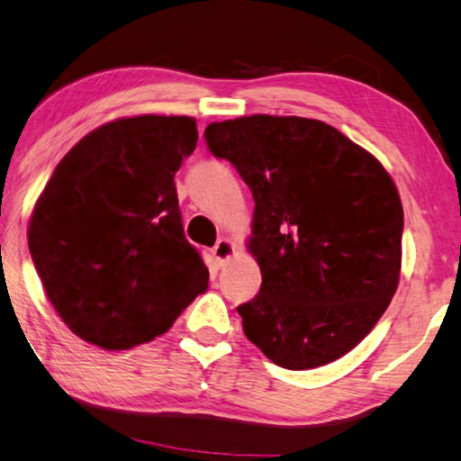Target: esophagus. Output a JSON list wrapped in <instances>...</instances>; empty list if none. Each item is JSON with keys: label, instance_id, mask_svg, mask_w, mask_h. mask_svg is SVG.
Returning a JSON list of instances; mask_svg holds the SVG:
<instances>
[{"label": "esophagus", "instance_id": "esophagus-1", "mask_svg": "<svg viewBox=\"0 0 461 461\" xmlns=\"http://www.w3.org/2000/svg\"><path fill=\"white\" fill-rule=\"evenodd\" d=\"M235 251H237V247L230 239H221L214 245V249H212V255H214L218 266H224L226 261H229L232 255H235Z\"/></svg>", "mask_w": 461, "mask_h": 461}]
</instances>
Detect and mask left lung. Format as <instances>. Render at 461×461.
<instances>
[{
    "label": "left lung",
    "instance_id": "obj_1",
    "mask_svg": "<svg viewBox=\"0 0 461 461\" xmlns=\"http://www.w3.org/2000/svg\"><path fill=\"white\" fill-rule=\"evenodd\" d=\"M203 136L255 202L247 249L261 288L237 307L245 336L290 371L344 357L400 282L403 210L392 176L317 119L239 117L210 123Z\"/></svg>",
    "mask_w": 461,
    "mask_h": 461
}]
</instances>
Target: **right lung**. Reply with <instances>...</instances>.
<instances>
[{"instance_id":"1","label":"right lung","mask_w":461,"mask_h":461,"mask_svg":"<svg viewBox=\"0 0 461 461\" xmlns=\"http://www.w3.org/2000/svg\"><path fill=\"white\" fill-rule=\"evenodd\" d=\"M195 144L194 117H123L84 136L55 167L28 222V249L77 338L133 348L206 293L208 267L183 232L175 187Z\"/></svg>"}]
</instances>
